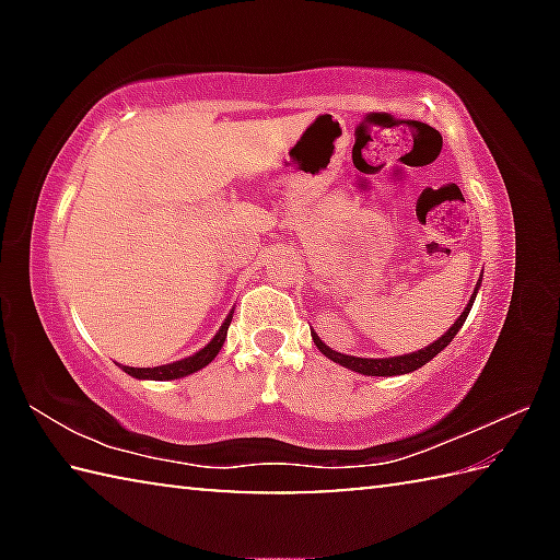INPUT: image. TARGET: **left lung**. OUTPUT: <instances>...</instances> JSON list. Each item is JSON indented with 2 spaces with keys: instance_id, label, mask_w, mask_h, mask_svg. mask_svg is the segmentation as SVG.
Here are the masks:
<instances>
[{
  "instance_id": "obj_1",
  "label": "left lung",
  "mask_w": 560,
  "mask_h": 560,
  "mask_svg": "<svg viewBox=\"0 0 560 560\" xmlns=\"http://www.w3.org/2000/svg\"><path fill=\"white\" fill-rule=\"evenodd\" d=\"M477 289H479V283H477ZM474 299H477V291L471 293L467 308L462 311V316H459L457 320H454V326H452V328L447 330V334H444L440 340H434V343H430L428 348L415 350V353H407V355H395V358H355V355H343V353H338V350H330V348L324 343V340H320V338L314 334V330H311V336H314V343H316V348L320 350V353L334 360V363L348 368V371H355V373H360V375H377V377L405 375V373L417 371V368H422L424 363H428V360H432L434 355H438L440 350H444V348H447V346L452 343V338L457 336V330L462 328L464 320H467V314H469Z\"/></svg>"
}]
</instances>
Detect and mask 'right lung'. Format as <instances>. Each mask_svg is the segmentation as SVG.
I'll return each instance as SVG.
<instances>
[{
  "instance_id": "add662e5",
  "label": "right lung",
  "mask_w": 560,
  "mask_h": 560,
  "mask_svg": "<svg viewBox=\"0 0 560 560\" xmlns=\"http://www.w3.org/2000/svg\"><path fill=\"white\" fill-rule=\"evenodd\" d=\"M232 324V314L224 318L222 328L217 330V336L207 343L202 350H197L195 355L183 358V360H175V363H167V365H160V368H130V365H122V371L128 375L138 377V381H175V377H185L189 373H197L200 368L210 365L212 360L220 353L222 346H224V338H226V328Z\"/></svg>"
}]
</instances>
